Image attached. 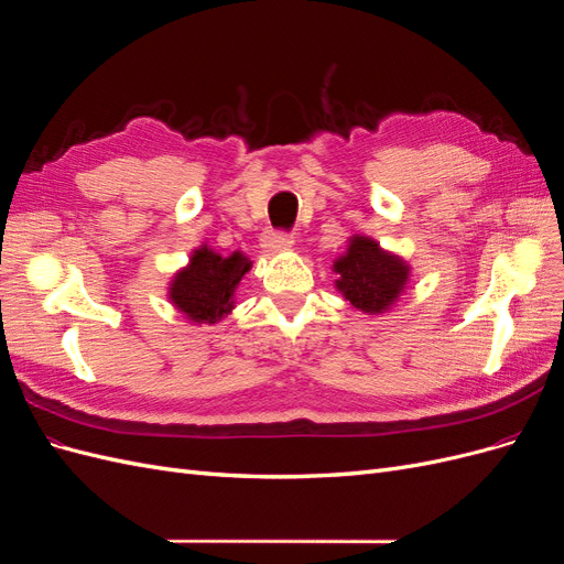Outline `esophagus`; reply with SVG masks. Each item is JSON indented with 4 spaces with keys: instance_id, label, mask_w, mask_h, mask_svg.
I'll use <instances>...</instances> for the list:
<instances>
[{
    "instance_id": "1",
    "label": "esophagus",
    "mask_w": 564,
    "mask_h": 564,
    "mask_svg": "<svg viewBox=\"0 0 564 564\" xmlns=\"http://www.w3.org/2000/svg\"><path fill=\"white\" fill-rule=\"evenodd\" d=\"M290 248H293V236L274 234V231L264 234V239H262V250L264 252H283V250H290Z\"/></svg>"
}]
</instances>
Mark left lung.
<instances>
[{
    "label": "left lung",
    "instance_id": "left-lung-1",
    "mask_svg": "<svg viewBox=\"0 0 564 564\" xmlns=\"http://www.w3.org/2000/svg\"><path fill=\"white\" fill-rule=\"evenodd\" d=\"M335 290L356 312L384 316L405 295L412 264L393 250L381 248L368 234H351L347 250L333 262Z\"/></svg>",
    "mask_w": 564,
    "mask_h": 564
}]
</instances>
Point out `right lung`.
<instances>
[{
    "label": "right lung",
    "mask_w": 564,
    "mask_h": 564,
    "mask_svg": "<svg viewBox=\"0 0 564 564\" xmlns=\"http://www.w3.org/2000/svg\"><path fill=\"white\" fill-rule=\"evenodd\" d=\"M250 269L252 262L241 250L223 256L202 241L189 252L187 264L171 276L166 297L187 323L215 325L236 308V288Z\"/></svg>",
    "instance_id": "add662e5"
}]
</instances>
